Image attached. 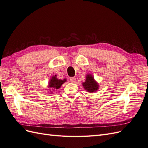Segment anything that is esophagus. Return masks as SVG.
<instances>
[{"mask_svg": "<svg viewBox=\"0 0 148 148\" xmlns=\"http://www.w3.org/2000/svg\"><path fill=\"white\" fill-rule=\"evenodd\" d=\"M70 82H71V83H75V82H76V78H75V77H71V78H70Z\"/></svg>", "mask_w": 148, "mask_h": 148, "instance_id": "34e87169", "label": "esophagus"}]
</instances>
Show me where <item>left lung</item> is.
<instances>
[{
	"label": "left lung",
	"mask_w": 148,
	"mask_h": 148,
	"mask_svg": "<svg viewBox=\"0 0 148 148\" xmlns=\"http://www.w3.org/2000/svg\"><path fill=\"white\" fill-rule=\"evenodd\" d=\"M85 82L83 83V86L85 90L89 92H94L99 89V84L94 79L93 76L88 74L86 77Z\"/></svg>",
	"instance_id": "obj_1"
}]
</instances>
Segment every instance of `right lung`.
I'll list each match as a JSON object with an SVG mask.
<instances>
[{
    "mask_svg": "<svg viewBox=\"0 0 148 148\" xmlns=\"http://www.w3.org/2000/svg\"><path fill=\"white\" fill-rule=\"evenodd\" d=\"M57 75L53 76L52 77L51 79H50V82H49V87L52 89H58L60 88V86L63 84L66 81V79H64L63 80L59 79L57 78Z\"/></svg>",
    "mask_w": 148,
    "mask_h": 148,
    "instance_id": "right-lung-1",
    "label": "right lung"
}]
</instances>
